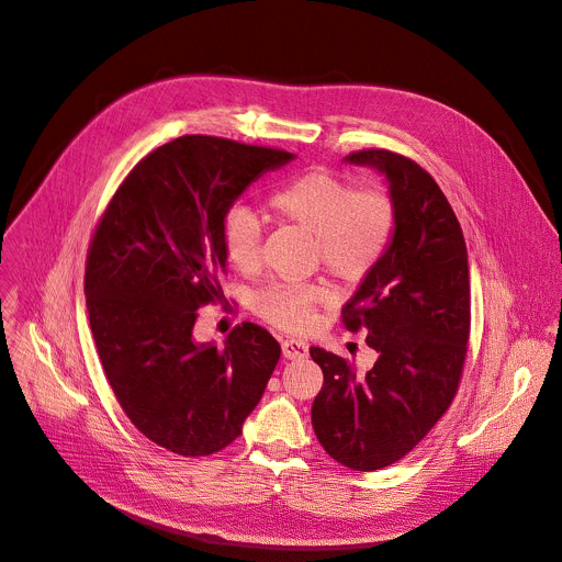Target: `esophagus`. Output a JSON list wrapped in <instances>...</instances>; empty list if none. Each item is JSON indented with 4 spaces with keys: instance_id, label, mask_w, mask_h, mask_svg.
<instances>
[{
    "instance_id": "34e87169",
    "label": "esophagus",
    "mask_w": 562,
    "mask_h": 562,
    "mask_svg": "<svg viewBox=\"0 0 562 562\" xmlns=\"http://www.w3.org/2000/svg\"><path fill=\"white\" fill-rule=\"evenodd\" d=\"M282 353H284V359H289V361H300V359H307V353H310V345L304 342V340L286 338V340H282Z\"/></svg>"
}]
</instances>
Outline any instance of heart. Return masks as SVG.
<instances>
[{
  "mask_svg": "<svg viewBox=\"0 0 562 562\" xmlns=\"http://www.w3.org/2000/svg\"><path fill=\"white\" fill-rule=\"evenodd\" d=\"M269 211L314 235V258L338 280L359 282L385 255L396 224L390 192L381 186L353 188L327 170L302 172L278 186ZM262 226L250 209L235 206L222 222V244L228 262L248 273L260 262ZM327 293L316 282H273L255 293V310L269 323L286 329H307Z\"/></svg>",
  "mask_w": 562,
  "mask_h": 562,
  "instance_id": "heart-1",
  "label": "heart"
}]
</instances>
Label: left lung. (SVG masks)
Listing matches in <instances>:
<instances>
[{
  "instance_id": "obj_1",
  "label": "left lung",
  "mask_w": 562,
  "mask_h": 562,
  "mask_svg": "<svg viewBox=\"0 0 562 562\" xmlns=\"http://www.w3.org/2000/svg\"><path fill=\"white\" fill-rule=\"evenodd\" d=\"M345 164L385 177L396 224L381 262L342 307L347 329L368 331L376 363L363 374L312 347L325 374L312 424L336 462L379 471L411 452L454 398L471 331L469 252L448 199L422 166L387 149L353 151Z\"/></svg>"
}]
</instances>
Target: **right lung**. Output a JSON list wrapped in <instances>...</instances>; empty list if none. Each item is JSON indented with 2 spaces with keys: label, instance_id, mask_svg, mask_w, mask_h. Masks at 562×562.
<instances>
[{
  "label": "right lung",
  "instance_id": "right-lung-1",
  "mask_svg": "<svg viewBox=\"0 0 562 562\" xmlns=\"http://www.w3.org/2000/svg\"><path fill=\"white\" fill-rule=\"evenodd\" d=\"M284 149L179 136L136 164L89 244L85 297L100 363L130 422L155 443L203 457L241 435L280 361L260 325L224 347L194 340L196 310L222 300V222Z\"/></svg>",
  "mask_w": 562,
  "mask_h": 562
}]
</instances>
